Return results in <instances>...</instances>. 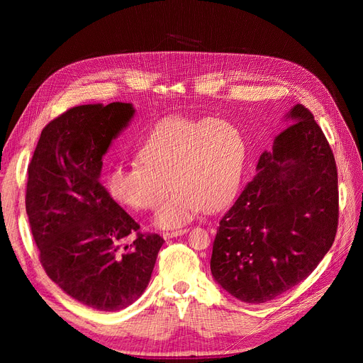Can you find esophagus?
<instances>
[{
  "label": "esophagus",
  "mask_w": 363,
  "mask_h": 363,
  "mask_svg": "<svg viewBox=\"0 0 363 363\" xmlns=\"http://www.w3.org/2000/svg\"><path fill=\"white\" fill-rule=\"evenodd\" d=\"M186 232H188V230H177V232H171V233H164L163 235V238L164 239H172V238H179V236H182V235H184Z\"/></svg>",
  "instance_id": "esophagus-1"
}]
</instances>
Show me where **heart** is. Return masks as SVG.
Returning a JSON list of instances; mask_svg holds the SVG:
<instances>
[{
  "label": "heart",
  "mask_w": 363,
  "mask_h": 363,
  "mask_svg": "<svg viewBox=\"0 0 363 363\" xmlns=\"http://www.w3.org/2000/svg\"><path fill=\"white\" fill-rule=\"evenodd\" d=\"M138 164L113 168L106 191L119 204L136 211L159 206L155 216L163 230L182 228L204 208L216 212L239 189L245 164V140L223 119L168 118L152 127L138 147Z\"/></svg>",
  "instance_id": "heart-1"
}]
</instances>
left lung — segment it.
Returning a JSON list of instances; mask_svg holds the SVG:
<instances>
[{"instance_id":"8db88e82","label":"left lung","mask_w":363,"mask_h":363,"mask_svg":"<svg viewBox=\"0 0 363 363\" xmlns=\"http://www.w3.org/2000/svg\"><path fill=\"white\" fill-rule=\"evenodd\" d=\"M256 175L219 221L211 271L235 298L259 304L303 281L337 228V171L313 115L295 104Z\"/></svg>"}]
</instances>
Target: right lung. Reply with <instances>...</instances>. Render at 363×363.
Listing matches in <instances>:
<instances>
[{
  "instance_id": "right-lung-1",
  "label": "right lung",
  "mask_w": 363,
  "mask_h": 363,
  "mask_svg": "<svg viewBox=\"0 0 363 363\" xmlns=\"http://www.w3.org/2000/svg\"><path fill=\"white\" fill-rule=\"evenodd\" d=\"M135 116L130 103L72 107L42 130L28 164L26 211L40 263L74 300L103 312L147 289L164 240L138 223L100 182L103 157Z\"/></svg>"
}]
</instances>
